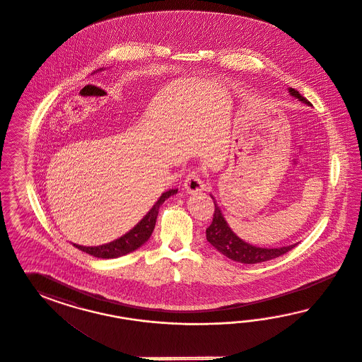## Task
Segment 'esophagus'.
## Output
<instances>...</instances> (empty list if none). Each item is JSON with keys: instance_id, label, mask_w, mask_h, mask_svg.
Returning a JSON list of instances; mask_svg holds the SVG:
<instances>
[{"instance_id": "34e87169", "label": "esophagus", "mask_w": 362, "mask_h": 362, "mask_svg": "<svg viewBox=\"0 0 362 362\" xmlns=\"http://www.w3.org/2000/svg\"><path fill=\"white\" fill-rule=\"evenodd\" d=\"M185 188L188 192H197L204 189V182L197 171H191L187 174L185 179Z\"/></svg>"}]
</instances>
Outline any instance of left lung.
Masks as SVG:
<instances>
[{
  "instance_id": "left-lung-1",
  "label": "left lung",
  "mask_w": 362,
  "mask_h": 362,
  "mask_svg": "<svg viewBox=\"0 0 362 362\" xmlns=\"http://www.w3.org/2000/svg\"><path fill=\"white\" fill-rule=\"evenodd\" d=\"M289 93L300 99L301 102L310 105V102L307 98H304L296 88H289ZM214 199V197H212ZM215 204V211H214V218L212 223L209 226L206 233H207V240L224 256H227L230 260L243 264H256L263 263L276 259L279 256H283L284 253L289 252L292 248L296 247L288 245V247H281V248H259L251 245L245 241L239 239L227 224V221L223 218L219 207Z\"/></svg>"
}]
</instances>
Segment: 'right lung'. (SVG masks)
<instances>
[{"label": "right lung", "mask_w": 362, "mask_h": 362, "mask_svg": "<svg viewBox=\"0 0 362 362\" xmlns=\"http://www.w3.org/2000/svg\"><path fill=\"white\" fill-rule=\"evenodd\" d=\"M176 192H177V189L175 188V189H168V191H165V194H162V197H159V200L153 204V209L148 211V214L130 232H127L119 239L111 241L109 244L98 245V247H82L78 244H74V245L77 247L78 250L88 253L94 257H100V259H115V257H119V256L138 250L141 245L150 239L153 228H155V221L158 218L159 207L165 203L167 197L174 195Z\"/></svg>", "instance_id": "1"}]
</instances>
